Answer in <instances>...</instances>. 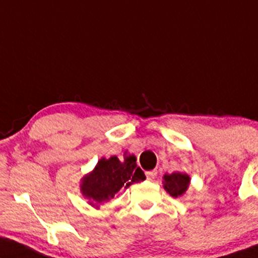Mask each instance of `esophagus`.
<instances>
[{
  "instance_id": "obj_1",
  "label": "esophagus",
  "mask_w": 258,
  "mask_h": 258,
  "mask_svg": "<svg viewBox=\"0 0 258 258\" xmlns=\"http://www.w3.org/2000/svg\"><path fill=\"white\" fill-rule=\"evenodd\" d=\"M145 175H147V179L148 180H154L155 178H156V175H157V170L156 169L149 170V172L145 173Z\"/></svg>"
}]
</instances>
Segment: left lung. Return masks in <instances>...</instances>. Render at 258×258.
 <instances>
[{
	"label": "left lung",
	"mask_w": 258,
	"mask_h": 258,
	"mask_svg": "<svg viewBox=\"0 0 258 258\" xmlns=\"http://www.w3.org/2000/svg\"><path fill=\"white\" fill-rule=\"evenodd\" d=\"M163 185L166 191L168 192L172 197L181 196L184 192L187 190L188 184H190V178L185 173H172V174H164Z\"/></svg>",
	"instance_id": "1"
}]
</instances>
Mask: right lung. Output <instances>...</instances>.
<instances>
[{
    "instance_id": "1",
    "label": "right lung",
    "mask_w": 258,
    "mask_h": 258,
    "mask_svg": "<svg viewBox=\"0 0 258 258\" xmlns=\"http://www.w3.org/2000/svg\"><path fill=\"white\" fill-rule=\"evenodd\" d=\"M144 173L136 163V157H126L120 162L116 156L101 159L94 172L84 176L82 184L83 195L91 203H104L110 201L122 186L128 187L133 182L143 181Z\"/></svg>"
}]
</instances>
